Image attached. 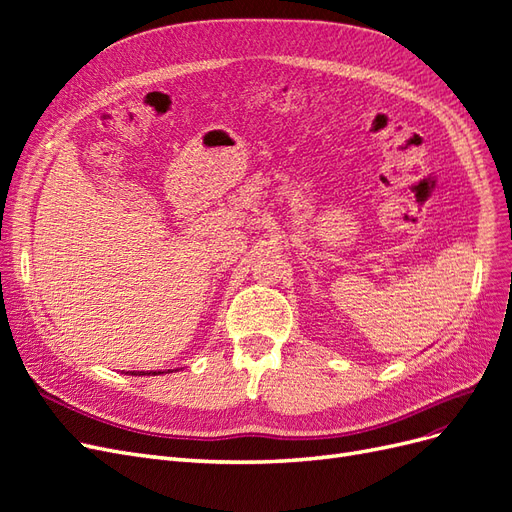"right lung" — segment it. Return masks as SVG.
I'll return each instance as SVG.
<instances>
[{
	"label": "right lung",
	"mask_w": 512,
	"mask_h": 512,
	"mask_svg": "<svg viewBox=\"0 0 512 512\" xmlns=\"http://www.w3.org/2000/svg\"><path fill=\"white\" fill-rule=\"evenodd\" d=\"M132 376H160L166 374V371H130Z\"/></svg>",
	"instance_id": "obj_1"
}]
</instances>
